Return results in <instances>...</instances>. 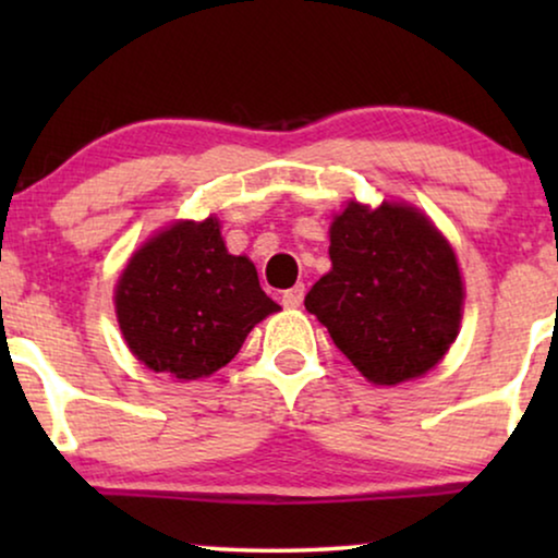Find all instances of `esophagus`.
<instances>
[{
    "instance_id": "1",
    "label": "esophagus",
    "mask_w": 558,
    "mask_h": 558,
    "mask_svg": "<svg viewBox=\"0 0 558 558\" xmlns=\"http://www.w3.org/2000/svg\"><path fill=\"white\" fill-rule=\"evenodd\" d=\"M302 300H304V284H296V287L287 289V292L281 294V304H284V307H289V310L300 307Z\"/></svg>"
}]
</instances>
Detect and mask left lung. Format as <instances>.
<instances>
[{"mask_svg": "<svg viewBox=\"0 0 558 558\" xmlns=\"http://www.w3.org/2000/svg\"><path fill=\"white\" fill-rule=\"evenodd\" d=\"M330 262L304 307L365 378L396 386L445 357L460 330L462 279L422 213L350 203L330 228Z\"/></svg>", "mask_w": 558, "mask_h": 558, "instance_id": "obj_1", "label": "left lung"}]
</instances>
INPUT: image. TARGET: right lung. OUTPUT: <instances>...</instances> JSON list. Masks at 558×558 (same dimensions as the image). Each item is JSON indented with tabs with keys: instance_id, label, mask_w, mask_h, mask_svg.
Returning a JSON list of instances; mask_svg holds the SVG:
<instances>
[{
	"instance_id": "obj_1",
	"label": "right lung",
	"mask_w": 558,
	"mask_h": 558,
	"mask_svg": "<svg viewBox=\"0 0 558 558\" xmlns=\"http://www.w3.org/2000/svg\"><path fill=\"white\" fill-rule=\"evenodd\" d=\"M279 304L254 264L231 256L216 218L174 223L136 251L117 287V315L132 353L157 373L195 380L239 353Z\"/></svg>"
}]
</instances>
